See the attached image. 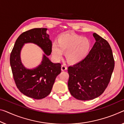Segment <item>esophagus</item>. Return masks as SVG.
I'll list each match as a JSON object with an SVG mask.
<instances>
[{
    "instance_id": "34e87169",
    "label": "esophagus",
    "mask_w": 124,
    "mask_h": 124,
    "mask_svg": "<svg viewBox=\"0 0 124 124\" xmlns=\"http://www.w3.org/2000/svg\"><path fill=\"white\" fill-rule=\"evenodd\" d=\"M67 69V66L65 65V64H63V65L61 66V70L63 71H64V70H66Z\"/></svg>"
}]
</instances>
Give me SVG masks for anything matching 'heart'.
I'll return each instance as SVG.
<instances>
[{
  "label": "heart",
  "instance_id": "heart-1",
  "mask_svg": "<svg viewBox=\"0 0 124 124\" xmlns=\"http://www.w3.org/2000/svg\"><path fill=\"white\" fill-rule=\"evenodd\" d=\"M91 44L86 37L71 34H64L58 39V44L52 43V54L56 60L62 57L65 52L66 60L71 63H77L85 58L89 52Z\"/></svg>",
  "mask_w": 124,
  "mask_h": 124
}]
</instances>
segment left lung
<instances>
[{
  "label": "left lung",
  "mask_w": 124,
  "mask_h": 124,
  "mask_svg": "<svg viewBox=\"0 0 124 124\" xmlns=\"http://www.w3.org/2000/svg\"><path fill=\"white\" fill-rule=\"evenodd\" d=\"M95 42L87 57L68 68V87L71 95L80 101H89L104 92L114 68V60L107 40L94 33Z\"/></svg>",
  "instance_id": "1"
}]
</instances>
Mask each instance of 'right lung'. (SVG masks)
Segmentation results:
<instances>
[{"mask_svg": "<svg viewBox=\"0 0 124 124\" xmlns=\"http://www.w3.org/2000/svg\"><path fill=\"white\" fill-rule=\"evenodd\" d=\"M46 28H35L23 32L17 39L10 57L11 70L17 88L27 97L35 99L46 97L51 92L56 77L61 72V64L51 61L48 56L52 52V42ZM27 43L37 45L44 52L41 64L29 69L21 62L20 54Z\"/></svg>", "mask_w": 124, "mask_h": 124, "instance_id": "1", "label": "right lung"}]
</instances>
